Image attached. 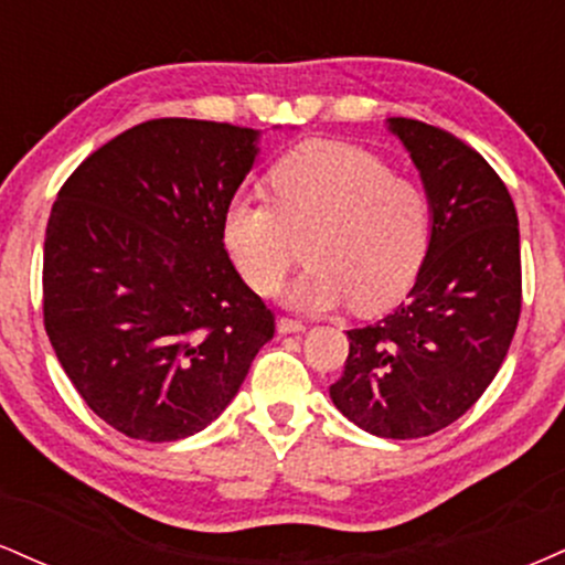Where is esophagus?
Listing matches in <instances>:
<instances>
[{"instance_id": "1", "label": "esophagus", "mask_w": 565, "mask_h": 565, "mask_svg": "<svg viewBox=\"0 0 565 565\" xmlns=\"http://www.w3.org/2000/svg\"><path fill=\"white\" fill-rule=\"evenodd\" d=\"M276 327H278V334H295V332H305V329H308L302 321H297V319H281Z\"/></svg>"}]
</instances>
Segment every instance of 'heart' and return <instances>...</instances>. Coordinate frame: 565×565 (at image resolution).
<instances>
[{
	"label": "heart",
	"instance_id": "b5f03b06",
	"mask_svg": "<svg viewBox=\"0 0 565 565\" xmlns=\"http://www.w3.org/2000/svg\"><path fill=\"white\" fill-rule=\"evenodd\" d=\"M274 201L238 193L223 244L252 289L274 295L305 249L308 270L287 289L305 313L353 300L380 310L404 297L430 244V201L364 148L316 140L270 170Z\"/></svg>",
	"mask_w": 565,
	"mask_h": 565
}]
</instances>
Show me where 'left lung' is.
Wrapping results in <instances>:
<instances>
[{
  "mask_svg": "<svg viewBox=\"0 0 565 565\" xmlns=\"http://www.w3.org/2000/svg\"><path fill=\"white\" fill-rule=\"evenodd\" d=\"M430 201V244L417 281L393 313L350 329L342 414L380 438H423L481 398L521 319V233L508 185L481 153L446 129L387 119Z\"/></svg>",
  "mask_w": 565,
  "mask_h": 565,
  "instance_id": "left-lung-1",
  "label": "left lung"
}]
</instances>
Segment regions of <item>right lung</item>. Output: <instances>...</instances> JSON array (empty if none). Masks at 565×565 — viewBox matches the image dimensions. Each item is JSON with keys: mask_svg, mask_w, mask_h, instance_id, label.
I'll use <instances>...</instances> for the list:
<instances>
[{"mask_svg": "<svg viewBox=\"0 0 565 565\" xmlns=\"http://www.w3.org/2000/svg\"><path fill=\"white\" fill-rule=\"evenodd\" d=\"M257 129L151 119L71 172L44 233V329L97 417L164 444L220 417L276 332L233 268L223 212Z\"/></svg>", "mask_w": 565, "mask_h": 565, "instance_id": "right-lung-1", "label": "right lung"}]
</instances>
